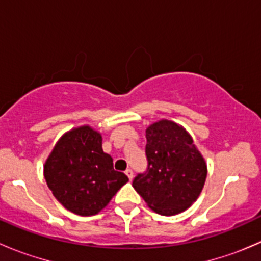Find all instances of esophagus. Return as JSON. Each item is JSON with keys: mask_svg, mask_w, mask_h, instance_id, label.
I'll use <instances>...</instances> for the list:
<instances>
[{"mask_svg": "<svg viewBox=\"0 0 261 261\" xmlns=\"http://www.w3.org/2000/svg\"><path fill=\"white\" fill-rule=\"evenodd\" d=\"M125 173H126V175H127V177H128V179L133 180V178H134V172H133V170L127 169Z\"/></svg>", "mask_w": 261, "mask_h": 261, "instance_id": "esophagus-1", "label": "esophagus"}]
</instances>
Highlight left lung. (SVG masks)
I'll list each match as a JSON object with an SVG mask.
<instances>
[{
  "mask_svg": "<svg viewBox=\"0 0 261 261\" xmlns=\"http://www.w3.org/2000/svg\"><path fill=\"white\" fill-rule=\"evenodd\" d=\"M147 170L133 181L147 207L163 216L186 211L201 194L207 163L188 131L170 120L146 128Z\"/></svg>",
  "mask_w": 261,
  "mask_h": 261,
  "instance_id": "1",
  "label": "left lung"
}]
</instances>
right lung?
Listing matches in <instances>:
<instances>
[{
    "mask_svg": "<svg viewBox=\"0 0 261 261\" xmlns=\"http://www.w3.org/2000/svg\"><path fill=\"white\" fill-rule=\"evenodd\" d=\"M44 177L57 201L80 216L101 212L128 181L102 149L101 134L88 125L67 131L57 141L44 164Z\"/></svg>",
    "mask_w": 261,
    "mask_h": 261,
    "instance_id": "right-lung-1",
    "label": "right lung"
}]
</instances>
